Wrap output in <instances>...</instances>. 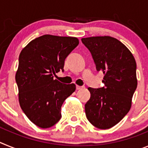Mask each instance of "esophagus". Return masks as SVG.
Here are the masks:
<instances>
[{
	"instance_id": "obj_1",
	"label": "esophagus",
	"mask_w": 148,
	"mask_h": 148,
	"mask_svg": "<svg viewBox=\"0 0 148 148\" xmlns=\"http://www.w3.org/2000/svg\"><path fill=\"white\" fill-rule=\"evenodd\" d=\"M83 86H76V90H81V89L83 88Z\"/></svg>"
}]
</instances>
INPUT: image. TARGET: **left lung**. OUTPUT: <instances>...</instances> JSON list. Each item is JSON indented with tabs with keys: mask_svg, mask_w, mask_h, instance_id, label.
Instances as JSON below:
<instances>
[{
	"mask_svg": "<svg viewBox=\"0 0 148 148\" xmlns=\"http://www.w3.org/2000/svg\"><path fill=\"white\" fill-rule=\"evenodd\" d=\"M82 41L92 55L96 70L104 74V87L88 88L86 116L95 127L109 129L130 110L137 87L136 63L126 46L114 38H84Z\"/></svg>",
	"mask_w": 148,
	"mask_h": 148,
	"instance_id": "8db88e82",
	"label": "left lung"
}]
</instances>
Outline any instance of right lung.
I'll return each mask as SVG.
<instances>
[{"instance_id":"right-lung-1","label":"right lung","mask_w":148,"mask_h":148,"mask_svg":"<svg viewBox=\"0 0 148 148\" xmlns=\"http://www.w3.org/2000/svg\"><path fill=\"white\" fill-rule=\"evenodd\" d=\"M79 44L74 37L44 35L30 41L18 59L15 81L23 113L35 125L49 128L61 118L63 103L75 90L74 84L53 79L64 61Z\"/></svg>"}]
</instances>
